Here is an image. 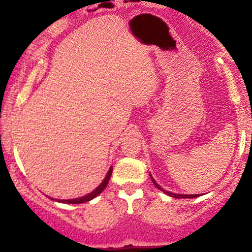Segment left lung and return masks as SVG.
Returning a JSON list of instances; mask_svg holds the SVG:
<instances>
[{
    "instance_id": "obj_1",
    "label": "left lung",
    "mask_w": 252,
    "mask_h": 252,
    "mask_svg": "<svg viewBox=\"0 0 252 252\" xmlns=\"http://www.w3.org/2000/svg\"><path fill=\"white\" fill-rule=\"evenodd\" d=\"M150 177H151V175H150ZM151 179H153V177H151ZM153 181H154V184H155L156 188L159 189V190H161V191H163L164 193H167V194H168V196H170V197H174V198H194V197H197V194H178V193H173V192L164 191L163 189L159 188V185H158V183H156L155 180L153 179Z\"/></svg>"
}]
</instances>
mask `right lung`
Segmentation results:
<instances>
[{
	"label": "right lung",
	"mask_w": 252,
	"mask_h": 252,
	"mask_svg": "<svg viewBox=\"0 0 252 252\" xmlns=\"http://www.w3.org/2000/svg\"><path fill=\"white\" fill-rule=\"evenodd\" d=\"M112 172H113V167H110L109 172H108V174L105 175L104 180L102 181L101 185H99L98 188L96 189V190H94L93 192H91V193L86 194V196H84V197H80V198L67 199V201H66V199H55V201L62 202V203H69V204H80V203H85V202L91 201V199L94 198V197H96V196H98V194L104 190L105 186H107V184H108V181H109V179H110V175H112ZM51 199H54V198H51Z\"/></svg>",
	"instance_id": "add662e5"
}]
</instances>
